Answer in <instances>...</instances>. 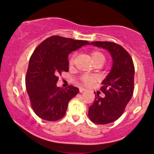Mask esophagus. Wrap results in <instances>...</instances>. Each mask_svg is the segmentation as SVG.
Returning a JSON list of instances; mask_svg holds the SVG:
<instances>
[{"mask_svg": "<svg viewBox=\"0 0 154 154\" xmlns=\"http://www.w3.org/2000/svg\"><path fill=\"white\" fill-rule=\"evenodd\" d=\"M85 91V88H82V87H80V88H79V91H80V93L84 92V91Z\"/></svg>", "mask_w": 154, "mask_h": 154, "instance_id": "1", "label": "esophagus"}]
</instances>
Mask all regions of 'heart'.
I'll return each instance as SVG.
<instances>
[{"mask_svg": "<svg viewBox=\"0 0 154 154\" xmlns=\"http://www.w3.org/2000/svg\"><path fill=\"white\" fill-rule=\"evenodd\" d=\"M91 57L92 58L93 62L96 63V62L98 61H105V56L104 54L102 52H100V51H93L91 52ZM75 54H73L69 58V65H72L75 61ZM79 80L82 82L83 85H86V86H89L91 85L92 84H94L96 82V77L94 75H83L79 78Z\"/></svg>", "mask_w": 154, "mask_h": 154, "instance_id": "obj_1", "label": "heart"}]
</instances>
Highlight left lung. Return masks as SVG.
Listing matches in <instances>:
<instances>
[{"instance_id":"8db88e82","label":"left lung","mask_w":154,"mask_h":154,"mask_svg":"<svg viewBox=\"0 0 154 154\" xmlns=\"http://www.w3.org/2000/svg\"><path fill=\"white\" fill-rule=\"evenodd\" d=\"M91 44L108 50L113 59L112 70L100 88L106 97L102 98L95 94L94 103L88 110V116L93 123L104 125L117 121L130 101L134 91L135 66L130 54L121 45L107 41Z\"/></svg>"}]
</instances>
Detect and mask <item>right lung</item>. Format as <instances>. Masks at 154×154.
<instances>
[{
    "mask_svg": "<svg viewBox=\"0 0 154 154\" xmlns=\"http://www.w3.org/2000/svg\"><path fill=\"white\" fill-rule=\"evenodd\" d=\"M88 44L86 40L51 36L35 48L29 60L25 85L31 107L38 117L56 121L64 116L68 103L79 90L72 85L63 89L56 84L62 72L69 71L68 54Z\"/></svg>",
    "mask_w": 154,
    "mask_h": 154,
    "instance_id": "1",
    "label": "right lung"
}]
</instances>
